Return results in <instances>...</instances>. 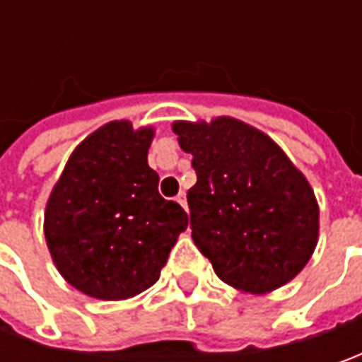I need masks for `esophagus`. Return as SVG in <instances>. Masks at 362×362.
I'll list each match as a JSON object with an SVG mask.
<instances>
[{
    "label": "esophagus",
    "instance_id": "34e87169",
    "mask_svg": "<svg viewBox=\"0 0 362 362\" xmlns=\"http://www.w3.org/2000/svg\"><path fill=\"white\" fill-rule=\"evenodd\" d=\"M177 203H179L183 209H187V197H185V193H179V195H177Z\"/></svg>",
    "mask_w": 362,
    "mask_h": 362
}]
</instances>
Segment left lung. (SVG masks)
I'll return each mask as SVG.
<instances>
[{
	"mask_svg": "<svg viewBox=\"0 0 362 362\" xmlns=\"http://www.w3.org/2000/svg\"><path fill=\"white\" fill-rule=\"evenodd\" d=\"M193 155L191 238L226 284L268 294L296 278L318 243V202L308 179L266 132L242 120L173 122Z\"/></svg>",
	"mask_w": 362,
	"mask_h": 362,
	"instance_id": "obj_1",
	"label": "left lung"
}]
</instances>
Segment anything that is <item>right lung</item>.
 <instances>
[{
  "label": "right lung",
  "instance_id": "right-lung-1",
  "mask_svg": "<svg viewBox=\"0 0 362 362\" xmlns=\"http://www.w3.org/2000/svg\"><path fill=\"white\" fill-rule=\"evenodd\" d=\"M153 127L112 120L72 151L44 214L49 256L70 286L127 300L159 280L189 217L159 195L148 163Z\"/></svg>",
  "mask_w": 362,
  "mask_h": 362
}]
</instances>
